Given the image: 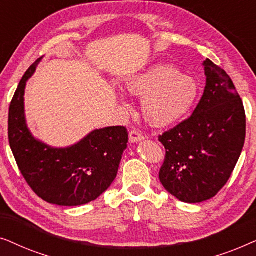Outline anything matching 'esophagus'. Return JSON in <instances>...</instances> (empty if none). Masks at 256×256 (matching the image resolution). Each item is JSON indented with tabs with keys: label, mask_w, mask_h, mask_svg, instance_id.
I'll list each match as a JSON object with an SVG mask.
<instances>
[{
	"label": "esophagus",
	"mask_w": 256,
	"mask_h": 256,
	"mask_svg": "<svg viewBox=\"0 0 256 256\" xmlns=\"http://www.w3.org/2000/svg\"><path fill=\"white\" fill-rule=\"evenodd\" d=\"M142 140H144V136H143L141 132L134 129V130H132L130 132H129V141H130V143L140 142V141H142Z\"/></svg>",
	"instance_id": "34e87169"
}]
</instances>
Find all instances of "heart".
<instances>
[{
  "label": "heart",
  "instance_id": "1",
  "mask_svg": "<svg viewBox=\"0 0 256 256\" xmlns=\"http://www.w3.org/2000/svg\"><path fill=\"white\" fill-rule=\"evenodd\" d=\"M124 87L141 98L143 116L154 127H166L182 120L198 96L197 82L168 64L155 65L132 76Z\"/></svg>",
  "mask_w": 256,
  "mask_h": 256
}]
</instances>
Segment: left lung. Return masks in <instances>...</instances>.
I'll list each match as a JSON object with an SVG mask.
<instances>
[{"instance_id": "obj_1", "label": "left lung", "mask_w": 256, "mask_h": 256, "mask_svg": "<svg viewBox=\"0 0 256 256\" xmlns=\"http://www.w3.org/2000/svg\"><path fill=\"white\" fill-rule=\"evenodd\" d=\"M202 65L206 86L194 114L158 136L166 148L160 183L174 197L192 204L222 190L246 138L244 104L232 79L210 59Z\"/></svg>"}]
</instances>
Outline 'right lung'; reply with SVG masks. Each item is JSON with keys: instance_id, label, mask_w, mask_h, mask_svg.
<instances>
[{"instance_id": "right-lung-1", "label": "right lung", "mask_w": 256, "mask_h": 256, "mask_svg": "<svg viewBox=\"0 0 256 256\" xmlns=\"http://www.w3.org/2000/svg\"><path fill=\"white\" fill-rule=\"evenodd\" d=\"M40 60L42 57L28 68L10 104V148L38 197L60 206L87 204L100 197L116 177L128 132L121 126L96 129L68 148H54L34 138L26 126L24 90Z\"/></svg>"}]
</instances>
